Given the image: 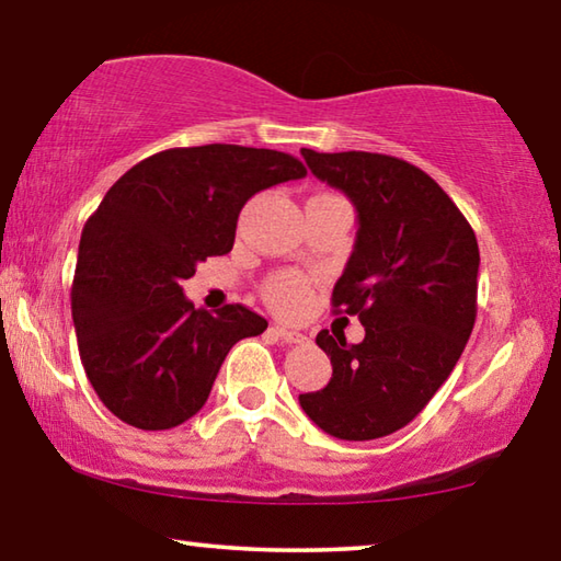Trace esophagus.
<instances>
[{"label":"esophagus","instance_id":"obj_1","mask_svg":"<svg viewBox=\"0 0 561 561\" xmlns=\"http://www.w3.org/2000/svg\"><path fill=\"white\" fill-rule=\"evenodd\" d=\"M273 334L280 341H286V344H304V341H308L306 334H300V331H294V329H286V327H275Z\"/></svg>","mask_w":561,"mask_h":561}]
</instances>
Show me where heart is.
Instances as JSON below:
<instances>
[{
    "instance_id": "b5f03b06",
    "label": "heart",
    "mask_w": 561,
    "mask_h": 561,
    "mask_svg": "<svg viewBox=\"0 0 561 561\" xmlns=\"http://www.w3.org/2000/svg\"><path fill=\"white\" fill-rule=\"evenodd\" d=\"M265 298L278 313L298 316L311 298V283L300 273H280L265 283Z\"/></svg>"
}]
</instances>
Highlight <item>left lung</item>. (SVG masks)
<instances>
[{"label": "left lung", "instance_id": "1", "mask_svg": "<svg viewBox=\"0 0 561 561\" xmlns=\"http://www.w3.org/2000/svg\"><path fill=\"white\" fill-rule=\"evenodd\" d=\"M313 176L356 207L352 257L334 286L336 313L359 316L364 341L319 331L329 385L298 397L323 433L375 440L415 420L450 377L476 323L473 227L433 176L369 151L300 149Z\"/></svg>", "mask_w": 561, "mask_h": 561}]
</instances>
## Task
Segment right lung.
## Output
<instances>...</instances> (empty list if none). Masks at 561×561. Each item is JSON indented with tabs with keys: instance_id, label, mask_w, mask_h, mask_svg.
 Returning a JSON list of instances; mask_svg holds the SVG:
<instances>
[{
	"instance_id": "add662e5",
	"label": "right lung",
	"mask_w": 561,
	"mask_h": 561,
	"mask_svg": "<svg viewBox=\"0 0 561 561\" xmlns=\"http://www.w3.org/2000/svg\"><path fill=\"white\" fill-rule=\"evenodd\" d=\"M306 167L234 144L167 149L105 192L80 234L70 306L80 362L118 420L169 430L197 415L225 356L267 321L240 304L194 308L182 283L232 250L240 209Z\"/></svg>"
}]
</instances>
